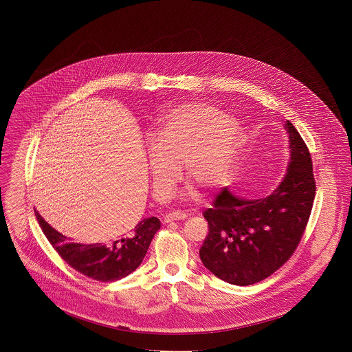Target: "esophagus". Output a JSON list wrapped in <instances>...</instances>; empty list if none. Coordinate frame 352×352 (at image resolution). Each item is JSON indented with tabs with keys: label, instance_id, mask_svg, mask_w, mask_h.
Listing matches in <instances>:
<instances>
[{
	"label": "esophagus",
	"instance_id": "esophagus-1",
	"mask_svg": "<svg viewBox=\"0 0 352 352\" xmlns=\"http://www.w3.org/2000/svg\"><path fill=\"white\" fill-rule=\"evenodd\" d=\"M187 218V214L183 212V211H173V212H169L165 215L164 218V222L169 223V222H173V221H182V219H186Z\"/></svg>",
	"mask_w": 352,
	"mask_h": 352
}]
</instances>
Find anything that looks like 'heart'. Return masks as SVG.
<instances>
[{"mask_svg": "<svg viewBox=\"0 0 352 352\" xmlns=\"http://www.w3.org/2000/svg\"><path fill=\"white\" fill-rule=\"evenodd\" d=\"M245 144L241 123L223 109L184 102L166 111L149 134L148 160L155 199L166 201L182 175L203 191L217 190L230 176Z\"/></svg>", "mask_w": 352, "mask_h": 352, "instance_id": "obj_1", "label": "heart"}]
</instances>
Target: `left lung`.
<instances>
[{
    "label": "left lung",
    "mask_w": 352,
    "mask_h": 352,
    "mask_svg": "<svg viewBox=\"0 0 352 352\" xmlns=\"http://www.w3.org/2000/svg\"><path fill=\"white\" fill-rule=\"evenodd\" d=\"M290 162L276 190L243 199L225 187L203 211L208 234L201 263L217 278L237 286L257 283L280 268L297 250L316 195L310 153L287 120Z\"/></svg>",
    "instance_id": "1"
}]
</instances>
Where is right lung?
I'll return each mask as SVG.
<instances>
[{
    "mask_svg": "<svg viewBox=\"0 0 352 352\" xmlns=\"http://www.w3.org/2000/svg\"><path fill=\"white\" fill-rule=\"evenodd\" d=\"M35 215L58 254L76 271L99 282L119 280L135 271L161 226L158 218L151 217L142 219L122 237L105 244H78L67 241V237L56 232L36 210Z\"/></svg>",
    "mask_w": 352,
    "mask_h": 352,
    "instance_id": "add662e5",
    "label": "right lung"
}]
</instances>
